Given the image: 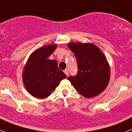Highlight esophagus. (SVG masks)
Returning a JSON list of instances; mask_svg holds the SVG:
<instances>
[{
	"mask_svg": "<svg viewBox=\"0 0 132 132\" xmlns=\"http://www.w3.org/2000/svg\"><path fill=\"white\" fill-rule=\"evenodd\" d=\"M64 72L65 74H66V76H68V75H69V71H68V69H66V70H65L64 71Z\"/></svg>",
	"mask_w": 132,
	"mask_h": 132,
	"instance_id": "obj_1",
	"label": "esophagus"
}]
</instances>
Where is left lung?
Segmentation results:
<instances>
[{
    "label": "left lung",
    "instance_id": "8db88e82",
    "mask_svg": "<svg viewBox=\"0 0 132 132\" xmlns=\"http://www.w3.org/2000/svg\"><path fill=\"white\" fill-rule=\"evenodd\" d=\"M68 47L74 53L78 66L77 75L68 79L84 97L99 95L106 88L110 79V68L104 54L91 43L71 42Z\"/></svg>",
    "mask_w": 132,
    "mask_h": 132
}]
</instances>
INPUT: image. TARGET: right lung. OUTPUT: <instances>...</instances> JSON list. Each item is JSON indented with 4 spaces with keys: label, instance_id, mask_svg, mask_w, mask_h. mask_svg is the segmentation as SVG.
I'll use <instances>...</instances> for the list:
<instances>
[{
    "label": "right lung",
    "instance_id": "obj_1",
    "mask_svg": "<svg viewBox=\"0 0 132 132\" xmlns=\"http://www.w3.org/2000/svg\"><path fill=\"white\" fill-rule=\"evenodd\" d=\"M57 47L49 44L36 49L29 56L23 69V81L29 94L38 98H47L67 76L55 60L48 59Z\"/></svg>",
    "mask_w": 132,
    "mask_h": 132
}]
</instances>
